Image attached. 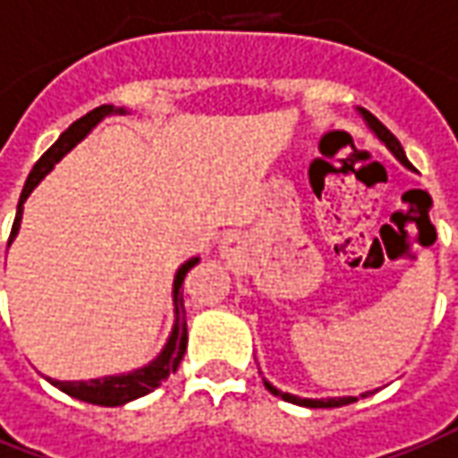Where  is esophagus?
Returning a JSON list of instances; mask_svg holds the SVG:
<instances>
[{
  "mask_svg": "<svg viewBox=\"0 0 458 458\" xmlns=\"http://www.w3.org/2000/svg\"><path fill=\"white\" fill-rule=\"evenodd\" d=\"M223 255L225 258H230V255H235L238 252V235H225V240H223Z\"/></svg>",
  "mask_w": 458,
  "mask_h": 458,
  "instance_id": "esophagus-1",
  "label": "esophagus"
}]
</instances>
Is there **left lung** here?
Wrapping results in <instances>:
<instances>
[{
    "instance_id": "obj_1",
    "label": "left lung",
    "mask_w": 458,
    "mask_h": 458,
    "mask_svg": "<svg viewBox=\"0 0 458 458\" xmlns=\"http://www.w3.org/2000/svg\"><path fill=\"white\" fill-rule=\"evenodd\" d=\"M362 116H364V121H367V123H369V129H372L374 133H377V139L382 140V143H385L386 148H389V151L394 153L396 158H399V161L404 163V165H407V168H411V163L407 161V156H404V148H402V143H399V140H396L394 133H392V131L386 129L385 123H382V121H379V118L374 116V114H369V111H364V108H362ZM265 386H267V389H270V392H273V394L283 396L284 402H293V404H300V407H310V409H332V407H344V404H352V402H357V399H354V396H340V399H300V396L283 394V392H277V389H275V386L267 385V382H265ZM362 396H364V394H362Z\"/></svg>"
}]
</instances>
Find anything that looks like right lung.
I'll return each mask as SVG.
<instances>
[{
  "instance_id": "1",
  "label": "right lung",
  "mask_w": 458,
  "mask_h": 458,
  "mask_svg": "<svg viewBox=\"0 0 458 458\" xmlns=\"http://www.w3.org/2000/svg\"><path fill=\"white\" fill-rule=\"evenodd\" d=\"M114 106H98L94 111H89L86 116H81L79 121H73L69 129L64 131L62 139L56 140L51 146L49 151L41 156L37 165L31 168L27 183H24V191L19 196V208H17V218H14V225H12V233H9V242L14 240L19 230V223H21V206L29 198V193L34 191V185L39 183L44 175L49 174L51 165L62 158L64 153L72 148L76 140H81L89 133V129L94 126L98 118H104L106 114H111ZM198 265V258L188 260L178 270L174 283V300H175V327L171 340L165 344V350L158 354V360H153L148 367L143 369H136L133 374H121V377H106V379H91V382H54L49 379L51 385L59 386L62 392H66L73 399H81V402H89V404H98V407H121L131 399H139V396L148 394L156 386L163 385L171 374H175L178 364L183 360L185 344H188V325H185V307H183V280L185 275L191 273Z\"/></svg>"
}]
</instances>
